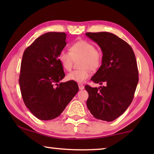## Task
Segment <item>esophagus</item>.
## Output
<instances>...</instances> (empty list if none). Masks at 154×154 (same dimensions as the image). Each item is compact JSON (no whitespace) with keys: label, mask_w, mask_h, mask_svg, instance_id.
<instances>
[{"label":"esophagus","mask_w":154,"mask_h":154,"mask_svg":"<svg viewBox=\"0 0 154 154\" xmlns=\"http://www.w3.org/2000/svg\"><path fill=\"white\" fill-rule=\"evenodd\" d=\"M78 86H79V90H83V89H84V85H83L82 83H79V84H78Z\"/></svg>","instance_id":"obj_1"}]
</instances>
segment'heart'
Listing matches in <instances>:
<instances>
[{
    "label": "heart",
    "mask_w": 154,
    "mask_h": 154,
    "mask_svg": "<svg viewBox=\"0 0 154 154\" xmlns=\"http://www.w3.org/2000/svg\"><path fill=\"white\" fill-rule=\"evenodd\" d=\"M69 51L62 50L58 54V60L66 71L72 69L73 61L81 58V69L73 71L67 75V79L82 83L91 75V70L96 71L100 68L103 60V54L95 48L93 43L85 40H79L70 46Z\"/></svg>",
    "instance_id": "b5f03b06"
}]
</instances>
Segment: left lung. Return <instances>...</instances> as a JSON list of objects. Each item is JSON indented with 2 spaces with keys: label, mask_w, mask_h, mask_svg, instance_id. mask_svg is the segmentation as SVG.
<instances>
[{
  "label": "left lung",
  "mask_w": 154,
  "mask_h": 154,
  "mask_svg": "<svg viewBox=\"0 0 154 154\" xmlns=\"http://www.w3.org/2000/svg\"><path fill=\"white\" fill-rule=\"evenodd\" d=\"M103 52L102 64L91 78L105 85H85L89 97L87 106L98 119L112 122L123 114L131 104L138 82L139 71L134 53L126 41L107 32H87Z\"/></svg>",
  "instance_id": "1"
}]
</instances>
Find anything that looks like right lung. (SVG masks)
Instances as JSON below:
<instances>
[{
    "label": "right lung",
    "mask_w": 154,
    "mask_h": 154,
    "mask_svg": "<svg viewBox=\"0 0 154 154\" xmlns=\"http://www.w3.org/2000/svg\"><path fill=\"white\" fill-rule=\"evenodd\" d=\"M64 32H50L25 49L19 83L25 105L36 118L58 117L79 91L75 82L59 83L65 76L58 54L66 45Z\"/></svg>",
    "instance_id": "add662e5"
}]
</instances>
